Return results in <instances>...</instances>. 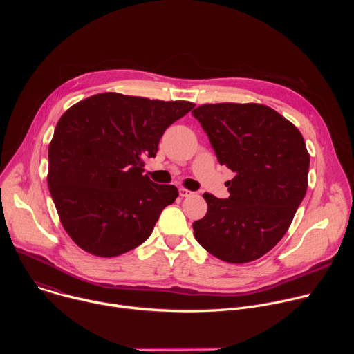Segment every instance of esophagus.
Returning <instances> with one entry per match:
<instances>
[{
    "mask_svg": "<svg viewBox=\"0 0 354 354\" xmlns=\"http://www.w3.org/2000/svg\"><path fill=\"white\" fill-rule=\"evenodd\" d=\"M179 194H180L182 197H190V196L194 194V192H192V190H189V189H185V187H180V189H179Z\"/></svg>",
    "mask_w": 354,
    "mask_h": 354,
    "instance_id": "1",
    "label": "esophagus"
}]
</instances>
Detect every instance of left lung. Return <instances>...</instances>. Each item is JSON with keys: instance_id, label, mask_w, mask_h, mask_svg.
<instances>
[{"instance_id": "1", "label": "left lung", "mask_w": 354, "mask_h": 354, "mask_svg": "<svg viewBox=\"0 0 354 354\" xmlns=\"http://www.w3.org/2000/svg\"><path fill=\"white\" fill-rule=\"evenodd\" d=\"M217 160L235 176L230 197L210 193L194 238L228 263L257 261L284 236L308 187L310 154L299 130L261 104H206L192 111Z\"/></svg>"}]
</instances>
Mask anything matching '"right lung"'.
I'll return each mask as SVG.
<instances>
[{
    "label": "right lung",
    "instance_id": "add662e5",
    "mask_svg": "<svg viewBox=\"0 0 354 354\" xmlns=\"http://www.w3.org/2000/svg\"><path fill=\"white\" fill-rule=\"evenodd\" d=\"M194 108L116 92L92 95L60 118L48 145L47 185L60 221L85 252L113 258L141 245L178 197L142 175L174 122Z\"/></svg>",
    "mask_w": 354,
    "mask_h": 354
}]
</instances>
